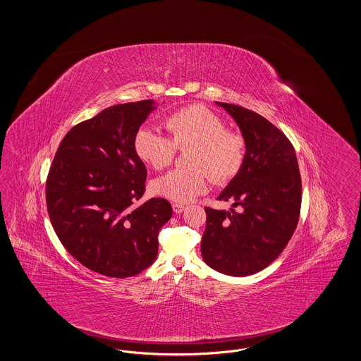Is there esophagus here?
Instances as JSON below:
<instances>
[{
  "label": "esophagus",
  "mask_w": 361,
  "mask_h": 361,
  "mask_svg": "<svg viewBox=\"0 0 361 361\" xmlns=\"http://www.w3.org/2000/svg\"><path fill=\"white\" fill-rule=\"evenodd\" d=\"M173 211L176 212V214H181L184 209H185V206L184 204H180V203H173Z\"/></svg>",
  "instance_id": "obj_1"
}]
</instances>
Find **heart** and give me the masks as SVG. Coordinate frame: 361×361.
Returning <instances> with one entry per match:
<instances>
[{"instance_id": "b5f03b06", "label": "heart", "mask_w": 361, "mask_h": 361, "mask_svg": "<svg viewBox=\"0 0 361 361\" xmlns=\"http://www.w3.org/2000/svg\"><path fill=\"white\" fill-rule=\"evenodd\" d=\"M164 127L169 137L152 128L140 127L134 137L137 158L154 168L168 166L177 149L190 147L187 162L192 168H176L152 183L155 195L174 203H188L204 193L209 174L214 181L226 183L240 172L246 155V139L237 130L202 104L180 108L166 116Z\"/></svg>"}]
</instances>
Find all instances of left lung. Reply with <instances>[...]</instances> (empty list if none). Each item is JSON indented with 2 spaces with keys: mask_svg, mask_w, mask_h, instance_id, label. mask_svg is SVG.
Wrapping results in <instances>:
<instances>
[{
  "mask_svg": "<svg viewBox=\"0 0 361 361\" xmlns=\"http://www.w3.org/2000/svg\"><path fill=\"white\" fill-rule=\"evenodd\" d=\"M216 104L237 121L246 155L218 196L234 202V208H204L202 256L224 275H253L274 262L291 240L300 214L302 178L293 146L276 126L240 105Z\"/></svg>",
  "mask_w": 361,
  "mask_h": 361,
  "instance_id": "8db88e82",
  "label": "left lung"
}]
</instances>
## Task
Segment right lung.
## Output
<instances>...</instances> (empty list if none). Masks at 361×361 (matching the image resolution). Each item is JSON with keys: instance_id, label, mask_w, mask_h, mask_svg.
Masks as SVG:
<instances>
[{"instance_id": "right-lung-1", "label": "right lung", "mask_w": 361, "mask_h": 361, "mask_svg": "<svg viewBox=\"0 0 361 361\" xmlns=\"http://www.w3.org/2000/svg\"><path fill=\"white\" fill-rule=\"evenodd\" d=\"M153 100L118 104L74 126L46 181L52 227L73 257L108 277L135 276L154 262L159 228L172 218L166 199L135 206L147 171L134 137Z\"/></svg>"}]
</instances>
